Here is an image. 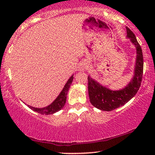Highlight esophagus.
I'll return each mask as SVG.
<instances>
[{"label": "esophagus", "instance_id": "esophagus-1", "mask_svg": "<svg viewBox=\"0 0 155 155\" xmlns=\"http://www.w3.org/2000/svg\"><path fill=\"white\" fill-rule=\"evenodd\" d=\"M87 68V63H84V62H81V63H80L79 64V65H78V69H79V71H84V69H86Z\"/></svg>", "mask_w": 155, "mask_h": 155}]
</instances>
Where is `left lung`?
Masks as SVG:
<instances>
[{
	"label": "left lung",
	"mask_w": 155,
	"mask_h": 155,
	"mask_svg": "<svg viewBox=\"0 0 155 155\" xmlns=\"http://www.w3.org/2000/svg\"><path fill=\"white\" fill-rule=\"evenodd\" d=\"M126 29L127 38L130 39V41L136 46L137 54L134 76L130 82L122 90L113 91L103 87L88 76V93L90 103L95 108L102 111H112L128 102L137 93L141 83L143 71V58L141 47L134 33L127 27Z\"/></svg>",
	"instance_id": "left-lung-1"
}]
</instances>
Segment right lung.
I'll use <instances>...</instances> for the list:
<instances>
[{"mask_svg":"<svg viewBox=\"0 0 155 155\" xmlns=\"http://www.w3.org/2000/svg\"><path fill=\"white\" fill-rule=\"evenodd\" d=\"M73 79H74V75L71 76V78L68 80L67 83L65 84V85L64 86V87L62 90L61 92L60 93V95L58 96L55 100L53 101V103H51L50 105L47 106V107L44 108H35L32 107V106H28V107L31 108L32 110H33L34 111L38 112L39 114H52L55 113V112L60 111L62 108H63V106H65V102H66V98H67V94L69 88H70L71 84Z\"/></svg>","mask_w":155,"mask_h":155,"instance_id":"1","label":"right lung"}]
</instances>
